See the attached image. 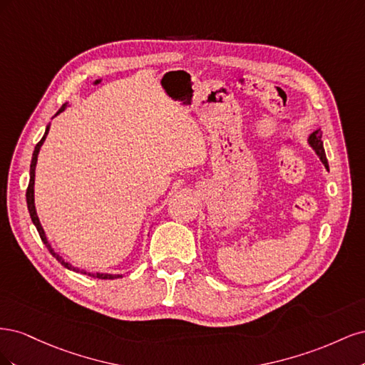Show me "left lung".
Listing matches in <instances>:
<instances>
[{
  "label": "left lung",
  "mask_w": 365,
  "mask_h": 365,
  "mask_svg": "<svg viewBox=\"0 0 365 365\" xmlns=\"http://www.w3.org/2000/svg\"><path fill=\"white\" fill-rule=\"evenodd\" d=\"M307 145L314 149V152L322 160V163L324 164V168L329 170V164H327V158H326V152H324V146H323V140H322V129L314 130L311 135L307 137Z\"/></svg>",
  "instance_id": "obj_1"
}]
</instances>
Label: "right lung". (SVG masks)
<instances>
[{
	"label": "right lung",
	"mask_w": 365,
	"mask_h": 365,
	"mask_svg": "<svg viewBox=\"0 0 365 365\" xmlns=\"http://www.w3.org/2000/svg\"><path fill=\"white\" fill-rule=\"evenodd\" d=\"M67 106H70L68 103H63L62 105V108L59 109V111L56 113V115H59L61 113H63L65 109H67ZM54 115V117H56ZM48 130H50V123L47 125V128H46V132H43V137L41 138V141L38 143L36 145V148H35V150H33V155H31V163H30V181H29V187H27V193H26V200H27V208H29V213H30V217H31V222H33V225L36 227V230H38V233H39V236H41V240L43 242V245L47 247V250L50 251V254L51 256L56 259L62 267H65L67 269H70V271H74V272H81V274H85V275H90V277H96V279H109V280H114V279H120L121 277V274H109V272H90V271H85V269H81V268H77V267H73V264L70 263V262H67L65 260L62 256H59V254L53 250V247H51V244L48 242V239H47V236H46V231H43V228H42V225H41V220H39V217H38V213H36V207H35V170H36V163H38V155H39V150H41V148H42V145H43V141H46V138H47V134H48Z\"/></svg>",
	"instance_id": "right-lung-1"
}]
</instances>
